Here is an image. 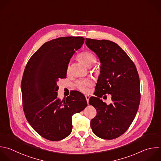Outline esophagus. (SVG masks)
<instances>
[{
	"mask_svg": "<svg viewBox=\"0 0 161 161\" xmlns=\"http://www.w3.org/2000/svg\"><path fill=\"white\" fill-rule=\"evenodd\" d=\"M89 98H90V96L89 95H86V99L87 100V104L89 103Z\"/></svg>",
	"mask_w": 161,
	"mask_h": 161,
	"instance_id": "obj_1",
	"label": "esophagus"
}]
</instances>
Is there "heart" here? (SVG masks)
Instances as JSON below:
<instances>
[{
    "label": "heart",
    "instance_id": "obj_1",
    "mask_svg": "<svg viewBox=\"0 0 161 161\" xmlns=\"http://www.w3.org/2000/svg\"><path fill=\"white\" fill-rule=\"evenodd\" d=\"M78 58L80 60L84 62L87 66H91L96 62L97 58L96 55L90 51H85L80 53L78 55ZM70 70V65L67 66V71L69 72ZM93 83L90 80H80L77 81L75 86L82 92L87 93L89 91V89L92 86Z\"/></svg>",
    "mask_w": 161,
    "mask_h": 161
}]
</instances>
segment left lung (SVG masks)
I'll list each match as a JSON object with an SVG mask.
<instances>
[{"label":"left lung","mask_w":161,"mask_h":161,"mask_svg":"<svg viewBox=\"0 0 161 161\" xmlns=\"http://www.w3.org/2000/svg\"><path fill=\"white\" fill-rule=\"evenodd\" d=\"M86 44L101 62L95 96L89 101L97 111L91 127L99 138L112 140L123 135L136 116L140 101L138 74L133 62L114 42L86 38ZM107 93L112 95L109 105L100 99Z\"/></svg>","instance_id":"left-lung-1"}]
</instances>
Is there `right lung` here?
Here are the masks:
<instances>
[{"label": "right lung", "instance_id": "right-lung-1", "mask_svg": "<svg viewBox=\"0 0 161 161\" xmlns=\"http://www.w3.org/2000/svg\"><path fill=\"white\" fill-rule=\"evenodd\" d=\"M84 42L80 36H67L44 43L30 58L21 81L23 110L28 123L43 138L61 140L72 131V115L87 105L75 91L61 100L57 81L65 78L70 59Z\"/></svg>", "mask_w": 161, "mask_h": 161}]
</instances>
